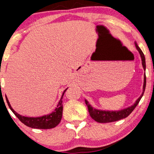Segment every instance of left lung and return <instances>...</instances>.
I'll list each match as a JSON object with an SVG mask.
<instances>
[{
    "mask_svg": "<svg viewBox=\"0 0 154 154\" xmlns=\"http://www.w3.org/2000/svg\"><path fill=\"white\" fill-rule=\"evenodd\" d=\"M136 47L137 50L139 51V54L140 55L142 59V65L143 66V69H146V60H145V56H144L143 53L141 51V49H140L139 47L137 45L136 43ZM146 75H144V83H143V92L141 94V95L140 96V97L137 100L135 104L132 105L131 107H128L126 109H124V110H119V111H103V110H99L97 109L93 108L91 107V105L89 104V103L87 100H85V103H86L87 106L88 107V111L89 113H90V116L93 120H95V121L98 122V123H111V122H115L117 121V120L123 119V118L128 117V116L130 115L131 112H133V110L136 108L137 105L138 104L140 99H141L142 96L143 95L144 91H145L146 88Z\"/></svg>",
    "mask_w": 154,
    "mask_h": 154,
    "instance_id": "1",
    "label": "left lung"
}]
</instances>
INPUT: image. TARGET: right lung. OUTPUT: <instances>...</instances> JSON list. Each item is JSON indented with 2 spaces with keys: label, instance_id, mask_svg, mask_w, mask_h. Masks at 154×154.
I'll return each mask as SVG.
<instances>
[{
  "label": "right lung",
  "instance_id": "1",
  "mask_svg": "<svg viewBox=\"0 0 154 154\" xmlns=\"http://www.w3.org/2000/svg\"><path fill=\"white\" fill-rule=\"evenodd\" d=\"M66 90V89L63 92L62 97H61L60 100H59L57 107H56L54 111L51 112V114L47 115V116H42V117H38V118H29V117H24V116H21V115L18 114L13 110V108L11 106L9 101L7 98L6 95H5V99H6V102L8 103V107H10L11 110L14 112L15 116L17 117L21 123H23L24 125H26L28 127L32 128H37V129H50L55 128L58 124L60 123L61 119L62 117V110H63V106H62V97L64 95V92Z\"/></svg>",
  "mask_w": 154,
  "mask_h": 154
}]
</instances>
